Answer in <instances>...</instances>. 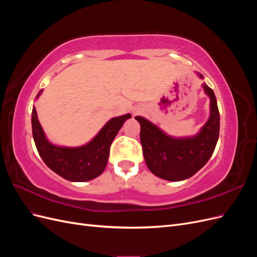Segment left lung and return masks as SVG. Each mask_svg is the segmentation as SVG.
I'll return each instance as SVG.
<instances>
[{
  "mask_svg": "<svg viewBox=\"0 0 257 257\" xmlns=\"http://www.w3.org/2000/svg\"><path fill=\"white\" fill-rule=\"evenodd\" d=\"M204 89L211 100V114L195 137L172 138L148 120L135 116L141 124L146 164L155 176L169 181H181L195 175L211 158L220 133V112L212 89L206 83Z\"/></svg>",
  "mask_w": 257,
  "mask_h": 257,
  "instance_id": "8db88e82",
  "label": "left lung"
}]
</instances>
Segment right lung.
I'll list each match as a JSON object with an SVG mask.
<instances>
[{"mask_svg": "<svg viewBox=\"0 0 257 257\" xmlns=\"http://www.w3.org/2000/svg\"><path fill=\"white\" fill-rule=\"evenodd\" d=\"M130 118L131 114H125L108 121L88 145L78 148H63L53 146L46 139L37 119L36 109L33 107L32 133L36 149L46 165L66 180L83 182L92 180L104 172L113 138L123 123Z\"/></svg>", "mask_w": 257, "mask_h": 257, "instance_id": "right-lung-1", "label": "right lung"}]
</instances>
